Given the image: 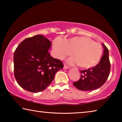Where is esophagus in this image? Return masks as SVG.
Returning <instances> with one entry per match:
<instances>
[{
	"label": "esophagus",
	"instance_id": "esophagus-1",
	"mask_svg": "<svg viewBox=\"0 0 122 122\" xmlns=\"http://www.w3.org/2000/svg\"><path fill=\"white\" fill-rule=\"evenodd\" d=\"M68 68H69V67H68V66H67V65H64V66H63V68H64V69L66 70V69H68Z\"/></svg>",
	"mask_w": 122,
	"mask_h": 122
}]
</instances>
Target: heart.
Segmentation results:
<instances>
[{"label": "heart", "mask_w": 122, "mask_h": 122, "mask_svg": "<svg viewBox=\"0 0 122 122\" xmlns=\"http://www.w3.org/2000/svg\"><path fill=\"white\" fill-rule=\"evenodd\" d=\"M53 48L60 59H64L73 52L75 57L70 58L68 62L72 65L78 63L83 68L96 66L103 52L100 44L86 36H75L65 40L57 39L53 43Z\"/></svg>", "instance_id": "1"}]
</instances>
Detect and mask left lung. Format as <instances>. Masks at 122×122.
<instances>
[{
  "label": "left lung",
  "instance_id": "8db88e82",
  "mask_svg": "<svg viewBox=\"0 0 122 122\" xmlns=\"http://www.w3.org/2000/svg\"><path fill=\"white\" fill-rule=\"evenodd\" d=\"M103 55L100 61L92 68L81 71V77L73 83L75 87L81 91H92L99 88L107 80L111 70L109 51L104 44Z\"/></svg>",
  "mask_w": 122,
  "mask_h": 122
}]
</instances>
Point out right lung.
<instances>
[{"mask_svg": "<svg viewBox=\"0 0 122 122\" xmlns=\"http://www.w3.org/2000/svg\"><path fill=\"white\" fill-rule=\"evenodd\" d=\"M50 41L42 35L24 40L14 54V76L19 85L27 91H44L54 80L55 75L62 69L63 64L54 59L48 50Z\"/></svg>", "mask_w": 122, "mask_h": 122, "instance_id": "obj_1", "label": "right lung"}]
</instances>
